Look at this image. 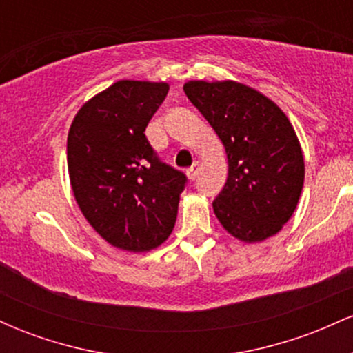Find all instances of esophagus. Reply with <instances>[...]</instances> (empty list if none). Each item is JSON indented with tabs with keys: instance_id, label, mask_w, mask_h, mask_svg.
I'll list each match as a JSON object with an SVG mask.
<instances>
[{
	"instance_id": "obj_1",
	"label": "esophagus",
	"mask_w": 353,
	"mask_h": 353,
	"mask_svg": "<svg viewBox=\"0 0 353 353\" xmlns=\"http://www.w3.org/2000/svg\"><path fill=\"white\" fill-rule=\"evenodd\" d=\"M199 171H201V164H199V163H194V164L190 165V168L188 169V176H189V179H190V181L196 179L197 174H199Z\"/></svg>"
}]
</instances>
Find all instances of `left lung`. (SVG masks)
<instances>
[{
	"label": "left lung",
	"mask_w": 353,
	"mask_h": 353,
	"mask_svg": "<svg viewBox=\"0 0 353 353\" xmlns=\"http://www.w3.org/2000/svg\"><path fill=\"white\" fill-rule=\"evenodd\" d=\"M184 92L228 154V182L212 202L222 228L249 244L275 236L292 217L305 177L289 117L257 89L237 81H189Z\"/></svg>",
	"instance_id": "left-lung-1"
}]
</instances>
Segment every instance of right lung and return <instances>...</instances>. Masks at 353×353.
<instances>
[{"instance_id": "add662e5", "label": "right lung", "mask_w": 353, "mask_h": 353, "mask_svg": "<svg viewBox=\"0 0 353 353\" xmlns=\"http://www.w3.org/2000/svg\"><path fill=\"white\" fill-rule=\"evenodd\" d=\"M168 83L123 79L83 104L68 134L74 199L104 241L148 252L171 236L185 176L161 163L144 131Z\"/></svg>"}]
</instances>
